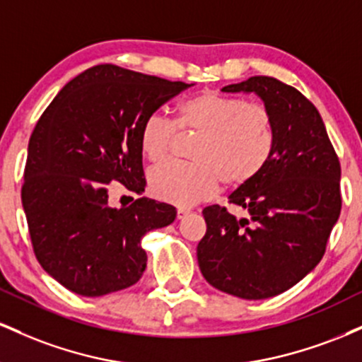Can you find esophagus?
I'll use <instances>...</instances> for the list:
<instances>
[{
  "instance_id": "obj_1",
  "label": "esophagus",
  "mask_w": 362,
  "mask_h": 362,
  "mask_svg": "<svg viewBox=\"0 0 362 362\" xmlns=\"http://www.w3.org/2000/svg\"><path fill=\"white\" fill-rule=\"evenodd\" d=\"M189 213H190V209H187V207H178V209H177V218L178 219H184Z\"/></svg>"
}]
</instances>
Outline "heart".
I'll use <instances>...</instances> for the list:
<instances>
[{
	"mask_svg": "<svg viewBox=\"0 0 362 362\" xmlns=\"http://www.w3.org/2000/svg\"><path fill=\"white\" fill-rule=\"evenodd\" d=\"M177 127L195 131L190 163L163 161L149 170V190L175 206H192L218 192L219 184L242 185L267 167L276 148V129L259 103L207 90L178 107ZM175 124L160 112L144 119L139 132L143 155L160 161L175 139Z\"/></svg>",
	"mask_w": 362,
	"mask_h": 362,
	"instance_id": "obj_1",
	"label": "heart"
}]
</instances>
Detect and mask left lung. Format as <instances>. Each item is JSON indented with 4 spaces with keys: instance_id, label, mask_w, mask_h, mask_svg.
Returning <instances> with one entry per match:
<instances>
[{
    "instance_id": "left-lung-1",
    "label": "left lung",
    "mask_w": 362,
    "mask_h": 362,
    "mask_svg": "<svg viewBox=\"0 0 362 362\" xmlns=\"http://www.w3.org/2000/svg\"><path fill=\"white\" fill-rule=\"evenodd\" d=\"M255 93L271 114L276 148L267 167L242 184L230 202L248 213L207 206V230L197 245L204 279L242 300H267L298 284L322 260L337 223L340 163L317 107L293 86L252 76L224 86Z\"/></svg>"
}]
</instances>
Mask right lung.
<instances>
[{"label": "right lung", "instance_id": "obj_1", "mask_svg": "<svg viewBox=\"0 0 362 362\" xmlns=\"http://www.w3.org/2000/svg\"><path fill=\"white\" fill-rule=\"evenodd\" d=\"M189 86L100 64L73 78L39 119L22 204L37 260L66 289L98 298L141 279V240L175 221L177 209L146 197L110 207L109 189L144 192L141 126Z\"/></svg>", "mask_w": 362, "mask_h": 362}]
</instances>
